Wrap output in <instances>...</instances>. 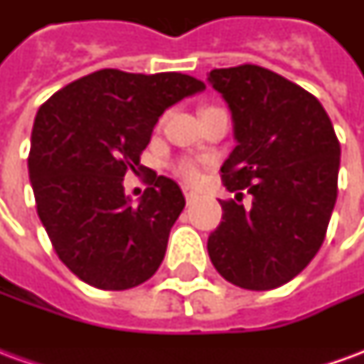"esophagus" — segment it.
<instances>
[{
  "label": "esophagus",
  "mask_w": 364,
  "mask_h": 364,
  "mask_svg": "<svg viewBox=\"0 0 364 364\" xmlns=\"http://www.w3.org/2000/svg\"><path fill=\"white\" fill-rule=\"evenodd\" d=\"M185 198H187V203L191 205V203H195V200H197L198 195L193 189H189V187H185Z\"/></svg>",
  "instance_id": "obj_1"
}]
</instances>
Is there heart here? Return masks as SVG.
Here are the masks:
<instances>
[{
  "label": "heart",
  "mask_w": 364,
  "mask_h": 364,
  "mask_svg": "<svg viewBox=\"0 0 364 364\" xmlns=\"http://www.w3.org/2000/svg\"><path fill=\"white\" fill-rule=\"evenodd\" d=\"M181 173L185 175V177H189V179H197L198 177V171L193 166H183Z\"/></svg>",
  "instance_id": "obj_1"
}]
</instances>
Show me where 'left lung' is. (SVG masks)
<instances>
[{
  "instance_id": "obj_1",
  "label": "left lung",
  "mask_w": 364,
  "mask_h": 364,
  "mask_svg": "<svg viewBox=\"0 0 364 364\" xmlns=\"http://www.w3.org/2000/svg\"><path fill=\"white\" fill-rule=\"evenodd\" d=\"M206 82L234 124L236 148L220 167L224 185L253 197L250 208L220 200L224 214L208 236V255L240 289H277L323 244L337 198L336 130L316 97L265 68H220Z\"/></svg>"
}]
</instances>
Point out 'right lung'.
<instances>
[{
    "label": "right lung",
    "mask_w": 364,
    "mask_h": 364,
    "mask_svg": "<svg viewBox=\"0 0 364 364\" xmlns=\"http://www.w3.org/2000/svg\"><path fill=\"white\" fill-rule=\"evenodd\" d=\"M205 91L177 72L99 70L56 91L38 109L28 177L36 213L62 263L101 290H127L158 271L179 218L181 187L150 173L138 200L124 193L154 127L171 105Z\"/></svg>",
    "instance_id": "add662e5"
}]
</instances>
